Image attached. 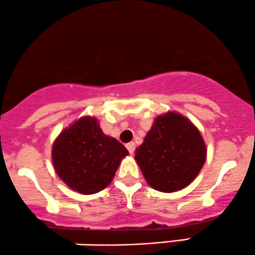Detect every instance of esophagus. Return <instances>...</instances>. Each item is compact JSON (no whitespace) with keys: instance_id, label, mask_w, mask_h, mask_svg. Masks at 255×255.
<instances>
[{"instance_id":"34e87169","label":"esophagus","mask_w":255,"mask_h":255,"mask_svg":"<svg viewBox=\"0 0 255 255\" xmlns=\"http://www.w3.org/2000/svg\"><path fill=\"white\" fill-rule=\"evenodd\" d=\"M126 147H127V150L129 151V153H133L134 149H135V144H134V142H128V144L126 145Z\"/></svg>"}]
</instances>
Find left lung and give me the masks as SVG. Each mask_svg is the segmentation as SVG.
Wrapping results in <instances>:
<instances>
[{
  "mask_svg": "<svg viewBox=\"0 0 255 255\" xmlns=\"http://www.w3.org/2000/svg\"><path fill=\"white\" fill-rule=\"evenodd\" d=\"M206 157V142L198 128L184 115L167 111L155 117L134 159L152 189L175 192L195 180Z\"/></svg>",
  "mask_w": 255,
  "mask_h": 255,
  "instance_id": "obj_1",
  "label": "left lung"
}]
</instances>
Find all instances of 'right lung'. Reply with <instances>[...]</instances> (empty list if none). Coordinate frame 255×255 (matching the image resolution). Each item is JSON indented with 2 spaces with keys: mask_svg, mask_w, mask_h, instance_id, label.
Returning a JSON list of instances; mask_svg holds the SVG:
<instances>
[{
  "mask_svg": "<svg viewBox=\"0 0 255 255\" xmlns=\"http://www.w3.org/2000/svg\"><path fill=\"white\" fill-rule=\"evenodd\" d=\"M128 150L106 135L94 116H82L61 130L52 146V162L66 186L92 195L110 185Z\"/></svg>",
  "mask_w": 255,
  "mask_h": 255,
  "instance_id": "obj_1",
  "label": "right lung"
}]
</instances>
